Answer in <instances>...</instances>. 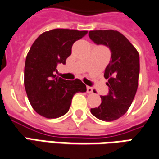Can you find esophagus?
Instances as JSON below:
<instances>
[{
  "mask_svg": "<svg viewBox=\"0 0 159 159\" xmlns=\"http://www.w3.org/2000/svg\"><path fill=\"white\" fill-rule=\"evenodd\" d=\"M87 93H93V89L91 87H87Z\"/></svg>",
  "mask_w": 159,
  "mask_h": 159,
  "instance_id": "34e87169",
  "label": "esophagus"
}]
</instances>
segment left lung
<instances>
[{
	"label": "left lung",
	"mask_w": 159,
	"mask_h": 159,
	"mask_svg": "<svg viewBox=\"0 0 159 159\" xmlns=\"http://www.w3.org/2000/svg\"><path fill=\"white\" fill-rule=\"evenodd\" d=\"M90 39L106 45L111 52V60L105 70L109 93L100 96L101 104L90 111L98 119L111 122L126 113L133 102L138 88L140 57L129 40L117 30H91Z\"/></svg>",
	"instance_id": "1"
}]
</instances>
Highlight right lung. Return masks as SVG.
<instances>
[{"mask_svg": "<svg viewBox=\"0 0 159 159\" xmlns=\"http://www.w3.org/2000/svg\"><path fill=\"white\" fill-rule=\"evenodd\" d=\"M87 30L54 29L40 35L30 47L25 66V88L31 107L47 118H57L67 113L72 97L86 92L80 79L58 77L57 66L66 64L74 42L83 38Z\"/></svg>", "mask_w": 159, "mask_h": 159, "instance_id": "add662e5", "label": "right lung"}]
</instances>
